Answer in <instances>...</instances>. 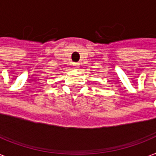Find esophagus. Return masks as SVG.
I'll return each instance as SVG.
<instances>
[{
	"mask_svg": "<svg viewBox=\"0 0 156 156\" xmlns=\"http://www.w3.org/2000/svg\"><path fill=\"white\" fill-rule=\"evenodd\" d=\"M73 66L74 68H78V67H80V64H79L78 62H74L73 64Z\"/></svg>",
	"mask_w": 156,
	"mask_h": 156,
	"instance_id": "esophagus-1",
	"label": "esophagus"
}]
</instances>
